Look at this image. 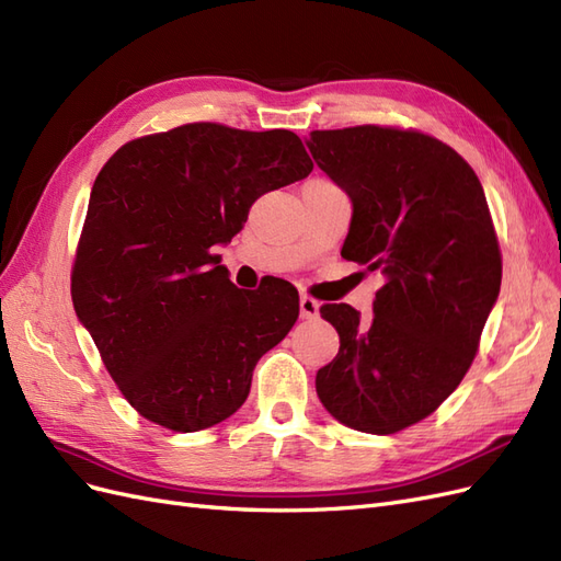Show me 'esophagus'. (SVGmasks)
Instances as JSON below:
<instances>
[{
    "label": "esophagus",
    "instance_id": "1",
    "mask_svg": "<svg viewBox=\"0 0 561 561\" xmlns=\"http://www.w3.org/2000/svg\"><path fill=\"white\" fill-rule=\"evenodd\" d=\"M298 306H300V317H302V319H314V317H319V302H317L314 298L300 296Z\"/></svg>",
    "mask_w": 561,
    "mask_h": 561
}]
</instances>
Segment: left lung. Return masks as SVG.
I'll return each instance as SVG.
<instances>
[{
  "mask_svg": "<svg viewBox=\"0 0 561 561\" xmlns=\"http://www.w3.org/2000/svg\"><path fill=\"white\" fill-rule=\"evenodd\" d=\"M306 146L352 202L341 255L386 277L369 322L345 302L319 310L341 347L317 397L339 423L392 435L470 369L503 277L489 204L466 159L419 131L352 126Z\"/></svg>",
  "mask_w": 561,
  "mask_h": 561,
  "instance_id": "1",
  "label": "left lung"
}]
</instances>
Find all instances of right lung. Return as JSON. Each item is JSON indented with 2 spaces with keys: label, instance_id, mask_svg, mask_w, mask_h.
I'll use <instances>...</instances> for the list:
<instances>
[{
  "label": "right lung",
  "instance_id": "obj_1",
  "mask_svg": "<svg viewBox=\"0 0 561 561\" xmlns=\"http://www.w3.org/2000/svg\"><path fill=\"white\" fill-rule=\"evenodd\" d=\"M312 159L294 131L185 124L126 142L89 197L72 267L77 319L142 419L211 427L247 402L253 366L298 319V291H242L216 247L251 204L302 181Z\"/></svg>",
  "mask_w": 561,
  "mask_h": 561
}]
</instances>
